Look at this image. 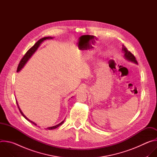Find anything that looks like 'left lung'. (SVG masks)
<instances>
[{
    "mask_svg": "<svg viewBox=\"0 0 157 157\" xmlns=\"http://www.w3.org/2000/svg\"><path fill=\"white\" fill-rule=\"evenodd\" d=\"M122 51L124 53V57L125 58V59H127L128 61L137 64V61L136 59L135 56H134L130 52L127 50V49L125 47L124 44H122Z\"/></svg>",
    "mask_w": 157,
    "mask_h": 157,
    "instance_id": "1",
    "label": "left lung"
}]
</instances>
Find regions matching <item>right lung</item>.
<instances>
[{"label":"right lung","mask_w":157,"mask_h":157,"mask_svg":"<svg viewBox=\"0 0 157 157\" xmlns=\"http://www.w3.org/2000/svg\"><path fill=\"white\" fill-rule=\"evenodd\" d=\"M53 37H51V36H46V37H43V38H41V39H40L31 48H30L28 51H27V52L25 53V55H24V56L22 58V59H21V61H20V63H19V64H18V68H17V72H19L22 68H24V67L25 66V65L26 64V63L28 62V61L30 59V58L33 56V55L36 52V51L38 50V47L41 45V44L44 41V40H49V39H53ZM16 102H17V105H18V109H19V110H20V113H21V114L28 121H29V122H32L33 124H34L35 125H36V123H35L34 122H33V121H30V119H29L24 114V113H22V111L21 110V109H20V107H19V105H18V102H17V99H16ZM64 121H63L61 122H60L59 124H57V125H54V126H53V127H48V128H45V129H48V130H53V129H55V128H56L57 127H58L59 126H60L61 125H62L63 123H64Z\"/></svg>","instance_id":"obj_1"}]
</instances>
